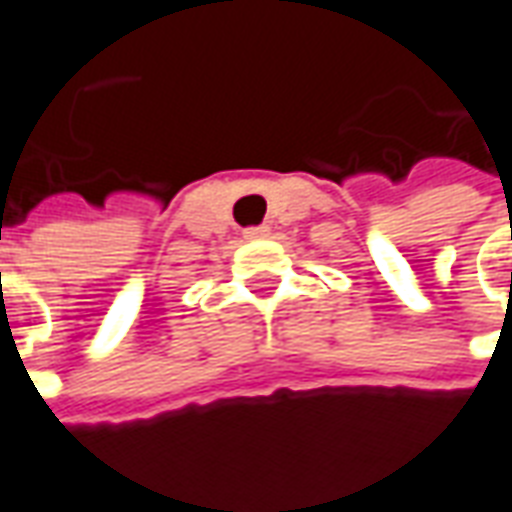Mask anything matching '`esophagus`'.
Instances as JSON below:
<instances>
[{
  "instance_id": "obj_1",
  "label": "esophagus",
  "mask_w": 512,
  "mask_h": 512,
  "mask_svg": "<svg viewBox=\"0 0 512 512\" xmlns=\"http://www.w3.org/2000/svg\"><path fill=\"white\" fill-rule=\"evenodd\" d=\"M268 233H271L268 227H246L244 238L246 241H260V238H266Z\"/></svg>"
}]
</instances>
